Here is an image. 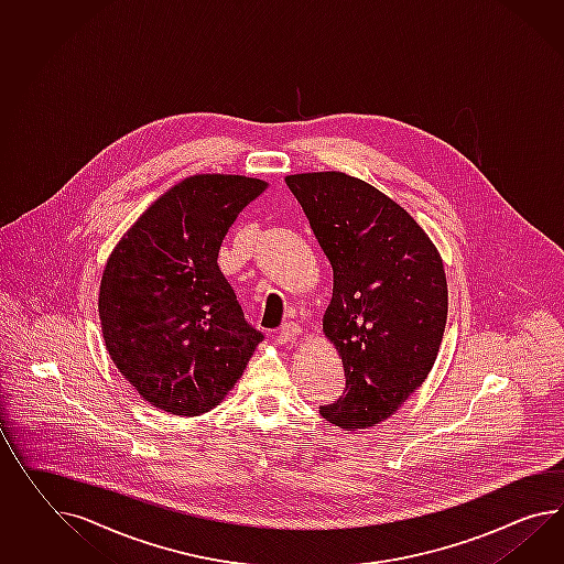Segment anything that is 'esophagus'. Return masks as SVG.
Here are the masks:
<instances>
[{
  "instance_id": "34e87169",
  "label": "esophagus",
  "mask_w": 564,
  "mask_h": 564,
  "mask_svg": "<svg viewBox=\"0 0 564 564\" xmlns=\"http://www.w3.org/2000/svg\"><path fill=\"white\" fill-rule=\"evenodd\" d=\"M299 335H301V327L296 323H286L275 335V341L278 344H289V341H294Z\"/></svg>"
}]
</instances>
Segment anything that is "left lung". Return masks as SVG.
Masks as SVG:
<instances>
[{"label": "left lung", "mask_w": 564, "mask_h": 564, "mask_svg": "<svg viewBox=\"0 0 564 564\" xmlns=\"http://www.w3.org/2000/svg\"><path fill=\"white\" fill-rule=\"evenodd\" d=\"M286 184L333 268L323 333L347 394L318 413L346 432L372 427L434 368L448 318L444 261L417 220L360 177L311 172Z\"/></svg>", "instance_id": "left-lung-1"}]
</instances>
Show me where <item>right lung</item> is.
<instances>
[{
	"label": "right lung",
	"instance_id": "right-lung-1",
	"mask_svg": "<svg viewBox=\"0 0 564 564\" xmlns=\"http://www.w3.org/2000/svg\"><path fill=\"white\" fill-rule=\"evenodd\" d=\"M265 188L247 175H189L134 220L106 261L104 344L161 411L196 417L215 409L263 339L217 260L235 218Z\"/></svg>",
	"mask_w": 564,
	"mask_h": 564
}]
</instances>
